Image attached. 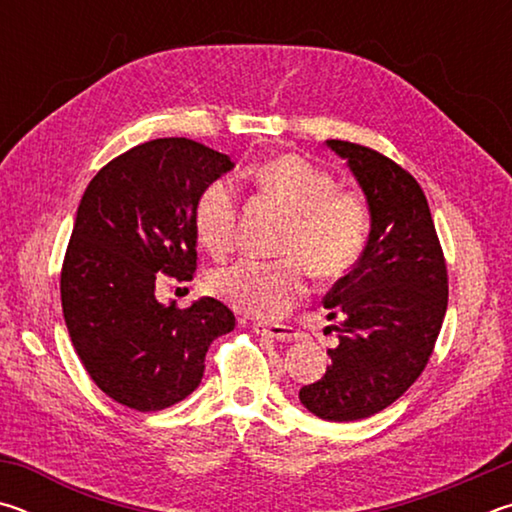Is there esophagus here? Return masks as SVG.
Masks as SVG:
<instances>
[{
  "label": "esophagus",
  "instance_id": "34e87169",
  "mask_svg": "<svg viewBox=\"0 0 512 512\" xmlns=\"http://www.w3.org/2000/svg\"><path fill=\"white\" fill-rule=\"evenodd\" d=\"M253 329H255L257 334L271 336V339H275V341H287V343H291V341L302 339V334L298 332V329H296V327H289V325H264V323H255Z\"/></svg>",
  "mask_w": 512,
  "mask_h": 512
}]
</instances>
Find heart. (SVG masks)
I'll use <instances>...</instances> for the list:
<instances>
[{
	"instance_id": "1",
	"label": "heart",
	"mask_w": 512,
	"mask_h": 512,
	"mask_svg": "<svg viewBox=\"0 0 512 512\" xmlns=\"http://www.w3.org/2000/svg\"><path fill=\"white\" fill-rule=\"evenodd\" d=\"M248 178L293 210L282 259L244 257L210 275L214 296L244 314L273 320L287 314L305 296L309 271L339 277L363 253L370 232V214L363 198L339 189L332 173L298 153H280L255 164ZM239 192L230 178H216L203 187L194 207L198 241L212 255H225L235 244Z\"/></svg>"
}]
</instances>
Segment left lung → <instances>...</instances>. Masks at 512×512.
<instances>
[{"label":"left lung","mask_w":512,"mask_h":512,"mask_svg":"<svg viewBox=\"0 0 512 512\" xmlns=\"http://www.w3.org/2000/svg\"><path fill=\"white\" fill-rule=\"evenodd\" d=\"M363 189L370 235L352 271L327 293L339 348L300 402L318 418H370L402 397L436 345L447 311V264L427 196L409 171L368 146L327 140Z\"/></svg>","instance_id":"left-lung-1"}]
</instances>
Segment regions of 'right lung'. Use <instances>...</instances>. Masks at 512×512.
Instances as JSON below:
<instances>
[{"instance_id": "1", "label": "right lung", "mask_w": 512, "mask_h": 512, "mask_svg": "<svg viewBox=\"0 0 512 512\" xmlns=\"http://www.w3.org/2000/svg\"><path fill=\"white\" fill-rule=\"evenodd\" d=\"M228 155L187 137H162L110 160L76 212L63 273V316L94 384L135 411H162L192 395L214 339L235 314L214 298L162 305V277L196 271L194 207L228 173Z\"/></svg>"}]
</instances>
